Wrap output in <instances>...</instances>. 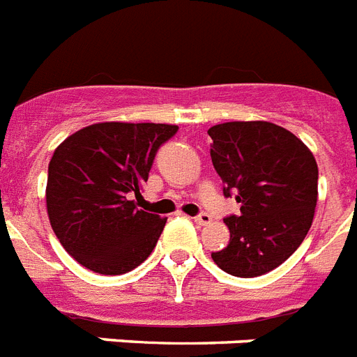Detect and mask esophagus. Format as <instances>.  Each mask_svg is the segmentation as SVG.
<instances>
[{
	"mask_svg": "<svg viewBox=\"0 0 357 357\" xmlns=\"http://www.w3.org/2000/svg\"><path fill=\"white\" fill-rule=\"evenodd\" d=\"M209 222H211V215H209V213H206V211L199 213V215L195 216V224L206 225V224H209Z\"/></svg>",
	"mask_w": 357,
	"mask_h": 357,
	"instance_id": "obj_1",
	"label": "esophagus"
}]
</instances>
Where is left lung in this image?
Here are the masks:
<instances>
[{"label": "left lung", "instance_id": "left-lung-1", "mask_svg": "<svg viewBox=\"0 0 357 357\" xmlns=\"http://www.w3.org/2000/svg\"><path fill=\"white\" fill-rule=\"evenodd\" d=\"M211 160L240 215L225 216L227 248L215 264L238 278L282 266L309 233L318 200V164L294 133L266 121L224 123L208 130Z\"/></svg>", "mask_w": 357, "mask_h": 357}]
</instances>
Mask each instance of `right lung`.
<instances>
[{"instance_id":"obj_1","label":"right lung","mask_w":357,"mask_h":357,"mask_svg":"<svg viewBox=\"0 0 357 357\" xmlns=\"http://www.w3.org/2000/svg\"><path fill=\"white\" fill-rule=\"evenodd\" d=\"M178 126L99 123L61 142L48 164L47 211L70 257L124 274L151 255L166 218L135 206L158 148Z\"/></svg>"}]
</instances>
